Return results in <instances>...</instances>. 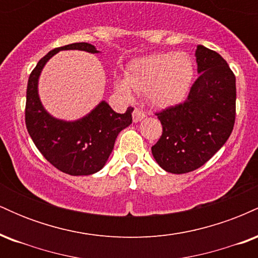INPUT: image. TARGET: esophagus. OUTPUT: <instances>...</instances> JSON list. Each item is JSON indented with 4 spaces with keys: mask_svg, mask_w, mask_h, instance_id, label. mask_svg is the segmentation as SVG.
Wrapping results in <instances>:
<instances>
[{
    "mask_svg": "<svg viewBox=\"0 0 258 258\" xmlns=\"http://www.w3.org/2000/svg\"><path fill=\"white\" fill-rule=\"evenodd\" d=\"M132 116H133V121H135V122H139V121L143 120L144 117H146V112H144L143 110H141L139 108H135Z\"/></svg>",
    "mask_w": 258,
    "mask_h": 258,
    "instance_id": "esophagus-1",
    "label": "esophagus"
}]
</instances>
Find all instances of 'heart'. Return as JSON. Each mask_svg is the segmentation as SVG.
Here are the masks:
<instances>
[{
  "label": "heart",
  "instance_id": "heart-1",
  "mask_svg": "<svg viewBox=\"0 0 258 258\" xmlns=\"http://www.w3.org/2000/svg\"><path fill=\"white\" fill-rule=\"evenodd\" d=\"M194 76V65L186 53H155L136 59L126 72V81H117L116 90L131 97V90L148 93L154 105L179 103L188 93Z\"/></svg>",
  "mask_w": 258,
  "mask_h": 258
}]
</instances>
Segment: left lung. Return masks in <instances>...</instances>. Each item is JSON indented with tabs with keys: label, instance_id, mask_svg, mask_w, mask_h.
<instances>
[{
	"label": "left lung",
	"instance_id": "obj_1",
	"mask_svg": "<svg viewBox=\"0 0 258 258\" xmlns=\"http://www.w3.org/2000/svg\"><path fill=\"white\" fill-rule=\"evenodd\" d=\"M199 78L183 103L156 112L162 135L152 147L160 167L186 173L209 161L229 138L235 122V75L217 52L199 44Z\"/></svg>",
	"mask_w": 258,
	"mask_h": 258
}]
</instances>
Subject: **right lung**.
<instances>
[{"instance_id": "right-lung-1", "label": "right lung", "mask_w": 258, "mask_h": 258, "mask_svg": "<svg viewBox=\"0 0 258 258\" xmlns=\"http://www.w3.org/2000/svg\"><path fill=\"white\" fill-rule=\"evenodd\" d=\"M63 49L98 53L93 44L78 42L58 47L41 58L29 76L25 125L35 146L53 166L72 176H88L105 165L117 135L132 123L133 108L128 106L125 114H117L102 102L78 121L67 122L52 117L38 98L37 81L48 59Z\"/></svg>"}]
</instances>
